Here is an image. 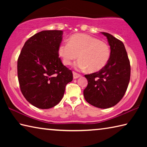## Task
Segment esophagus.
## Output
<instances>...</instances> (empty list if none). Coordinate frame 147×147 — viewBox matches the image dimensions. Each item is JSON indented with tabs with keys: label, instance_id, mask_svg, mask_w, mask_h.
Returning <instances> with one entry per match:
<instances>
[{
	"label": "esophagus",
	"instance_id": "obj_1",
	"mask_svg": "<svg viewBox=\"0 0 147 147\" xmlns=\"http://www.w3.org/2000/svg\"><path fill=\"white\" fill-rule=\"evenodd\" d=\"M80 76H81L80 74L76 73H75V72H73V78L74 79H76Z\"/></svg>",
	"mask_w": 147,
	"mask_h": 147
}]
</instances>
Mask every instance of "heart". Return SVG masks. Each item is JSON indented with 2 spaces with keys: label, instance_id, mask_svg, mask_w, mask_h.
<instances>
[{
  "label": "heart",
  "instance_id": "1",
  "mask_svg": "<svg viewBox=\"0 0 147 147\" xmlns=\"http://www.w3.org/2000/svg\"><path fill=\"white\" fill-rule=\"evenodd\" d=\"M58 54L65 65H70L77 58L76 67L81 70L95 73L102 69L108 63L111 56L109 46L88 34H78L71 36L58 49Z\"/></svg>",
  "mask_w": 147,
  "mask_h": 147
}]
</instances>
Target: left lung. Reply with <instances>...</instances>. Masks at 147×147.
<instances>
[{"mask_svg":"<svg viewBox=\"0 0 147 147\" xmlns=\"http://www.w3.org/2000/svg\"><path fill=\"white\" fill-rule=\"evenodd\" d=\"M111 56L106 65L96 73L86 74L88 84L84 96L89 104L98 108L116 105L123 97L130 78V64L123 42L106 32Z\"/></svg>","mask_w":147,"mask_h":147,"instance_id":"8db88e82","label":"left lung"}]
</instances>
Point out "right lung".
<instances>
[{
  "instance_id": "add662e5",
  "label": "right lung",
  "mask_w": 147,
  "mask_h": 147,
  "mask_svg": "<svg viewBox=\"0 0 147 147\" xmlns=\"http://www.w3.org/2000/svg\"><path fill=\"white\" fill-rule=\"evenodd\" d=\"M63 31L43 30L24 43L17 61V75L24 98L36 108L49 109L63 98L73 73L61 63L58 49Z\"/></svg>"
}]
</instances>
